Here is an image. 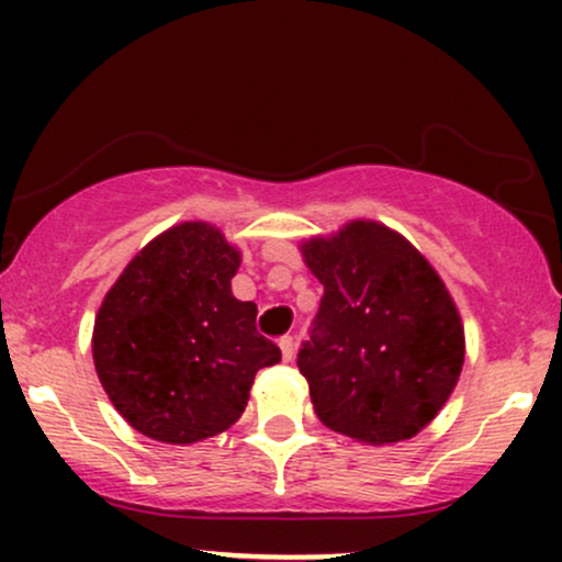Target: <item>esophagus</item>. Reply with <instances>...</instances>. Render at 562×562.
<instances>
[{
  "mask_svg": "<svg viewBox=\"0 0 562 562\" xmlns=\"http://www.w3.org/2000/svg\"><path fill=\"white\" fill-rule=\"evenodd\" d=\"M280 351H282V359H285V362H290V359H293V353H295L293 335H285V338H280Z\"/></svg>",
  "mask_w": 562,
  "mask_h": 562,
  "instance_id": "esophagus-1",
  "label": "esophagus"
}]
</instances>
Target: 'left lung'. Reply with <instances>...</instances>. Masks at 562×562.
I'll use <instances>...</instances> for the list:
<instances>
[{"mask_svg": "<svg viewBox=\"0 0 562 562\" xmlns=\"http://www.w3.org/2000/svg\"><path fill=\"white\" fill-rule=\"evenodd\" d=\"M301 254L325 285L299 351L317 417L372 447L417 436L465 362V330L443 280L406 237L367 218L312 237Z\"/></svg>", "mask_w": 562, "mask_h": 562, "instance_id": "obj_1", "label": "left lung"}]
</instances>
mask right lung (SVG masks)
Segmentation results:
<instances>
[{
    "mask_svg": "<svg viewBox=\"0 0 562 562\" xmlns=\"http://www.w3.org/2000/svg\"><path fill=\"white\" fill-rule=\"evenodd\" d=\"M240 250L205 222L166 229L128 261L94 319L102 389L142 436L195 443L248 404L261 367L282 359L256 330V303L232 295Z\"/></svg>",
    "mask_w": 562,
    "mask_h": 562,
    "instance_id": "1",
    "label": "right lung"
}]
</instances>
